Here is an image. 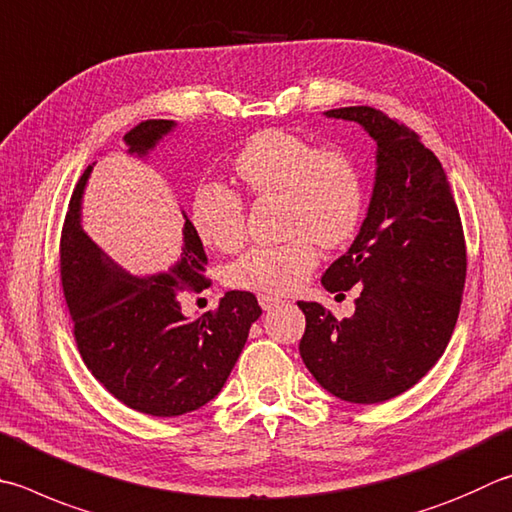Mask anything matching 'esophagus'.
Wrapping results in <instances>:
<instances>
[{
	"instance_id": "1",
	"label": "esophagus",
	"mask_w": 512,
	"mask_h": 512,
	"mask_svg": "<svg viewBox=\"0 0 512 512\" xmlns=\"http://www.w3.org/2000/svg\"><path fill=\"white\" fill-rule=\"evenodd\" d=\"M257 300H259V306H262L264 311H273V309H277V306L282 304L280 297H273V295H259Z\"/></svg>"
}]
</instances>
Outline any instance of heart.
Returning a JSON list of instances; mask_svg holds the SVG:
<instances>
[{"label":"heart","mask_w":512,"mask_h":512,"mask_svg":"<svg viewBox=\"0 0 512 512\" xmlns=\"http://www.w3.org/2000/svg\"><path fill=\"white\" fill-rule=\"evenodd\" d=\"M235 174L250 197L282 201V226L293 237L246 250L226 268L230 288L293 293L318 264L315 241L338 248L356 235L365 188L358 165L338 147H315L286 129H264L241 147ZM192 224L203 244L230 253L244 244L246 206L235 190L206 183L194 194Z\"/></svg>","instance_id":"heart-1"}]
</instances>
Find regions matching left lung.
<instances>
[{"instance_id": "1", "label": "left lung", "mask_w": 512, "mask_h": 512, "mask_svg": "<svg viewBox=\"0 0 512 512\" xmlns=\"http://www.w3.org/2000/svg\"><path fill=\"white\" fill-rule=\"evenodd\" d=\"M378 145L367 219L322 275L329 293L358 288L356 313L336 320L318 302L306 315L300 356L313 378L349 403L407 392L448 347L466 284V237L439 159L410 127L374 107H342Z\"/></svg>"}]
</instances>
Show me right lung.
<instances>
[{
	"instance_id": "add662e5",
	"label": "right lung",
	"mask_w": 512,
	"mask_h": 512,
	"mask_svg": "<svg viewBox=\"0 0 512 512\" xmlns=\"http://www.w3.org/2000/svg\"><path fill=\"white\" fill-rule=\"evenodd\" d=\"M174 127L143 120L125 134L129 152L145 156ZM91 165L69 201L60 237V280L73 338L87 369L136 412L181 416L212 401L246 345L262 309L248 291H228L215 311L185 318L179 297L210 284L206 250L185 217L183 253L170 273L132 277L80 226V197Z\"/></svg>"
}]
</instances>
